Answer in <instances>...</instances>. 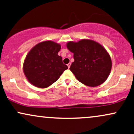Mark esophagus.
<instances>
[{
    "instance_id": "esophagus-1",
    "label": "esophagus",
    "mask_w": 134,
    "mask_h": 134,
    "mask_svg": "<svg viewBox=\"0 0 134 134\" xmlns=\"http://www.w3.org/2000/svg\"><path fill=\"white\" fill-rule=\"evenodd\" d=\"M70 65H71V64H70V63H69V64H67V67H68V68H69V69L70 68Z\"/></svg>"
}]
</instances>
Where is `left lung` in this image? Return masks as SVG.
I'll list each match as a JSON object with an SVG mask.
<instances>
[{"instance_id":"left-lung-1","label":"left lung","mask_w":134,"mask_h":134,"mask_svg":"<svg viewBox=\"0 0 134 134\" xmlns=\"http://www.w3.org/2000/svg\"><path fill=\"white\" fill-rule=\"evenodd\" d=\"M67 48L74 53V62L70 70L76 79L84 85L96 87L101 85L110 75L111 59L101 44L91 40L77 42L69 41Z\"/></svg>"}]
</instances>
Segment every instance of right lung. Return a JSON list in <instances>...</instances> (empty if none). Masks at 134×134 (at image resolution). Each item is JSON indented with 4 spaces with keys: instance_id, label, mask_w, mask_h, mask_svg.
Instances as JSON below:
<instances>
[{
    "instance_id": "add662e5",
    "label": "right lung",
    "mask_w": 134,
    "mask_h": 134,
    "mask_svg": "<svg viewBox=\"0 0 134 134\" xmlns=\"http://www.w3.org/2000/svg\"><path fill=\"white\" fill-rule=\"evenodd\" d=\"M60 49V44L52 41H42L31 49L23 64V72L31 84L46 88L68 69L58 55Z\"/></svg>"
}]
</instances>
